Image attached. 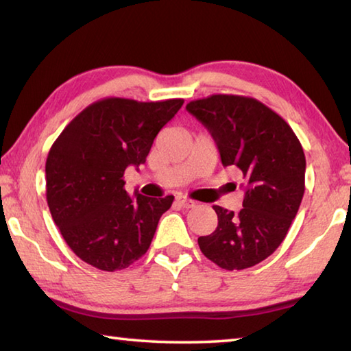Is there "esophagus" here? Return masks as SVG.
Returning a JSON list of instances; mask_svg holds the SVG:
<instances>
[{
    "label": "esophagus",
    "instance_id": "1",
    "mask_svg": "<svg viewBox=\"0 0 351 351\" xmlns=\"http://www.w3.org/2000/svg\"><path fill=\"white\" fill-rule=\"evenodd\" d=\"M176 203L180 204L181 207H184V209H192V207L197 206V203H195L193 199H190L187 197H182V195H180V197H176Z\"/></svg>",
    "mask_w": 351,
    "mask_h": 351
}]
</instances>
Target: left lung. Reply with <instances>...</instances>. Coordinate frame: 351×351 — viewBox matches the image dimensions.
<instances>
[{
  "label": "left lung",
  "mask_w": 351,
  "mask_h": 351,
  "mask_svg": "<svg viewBox=\"0 0 351 351\" xmlns=\"http://www.w3.org/2000/svg\"><path fill=\"white\" fill-rule=\"evenodd\" d=\"M186 110L215 141L224 167L243 173L239 213L213 206L218 226L199 237L201 252L219 268L246 269L280 246L305 192V154L283 119L258 100L215 94L193 100Z\"/></svg>",
  "instance_id": "1"
}]
</instances>
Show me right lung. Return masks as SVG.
Wrapping results in <instances>:
<instances>
[{
	"mask_svg": "<svg viewBox=\"0 0 351 351\" xmlns=\"http://www.w3.org/2000/svg\"><path fill=\"white\" fill-rule=\"evenodd\" d=\"M182 104L99 100L52 144L46 159L47 206L64 241L85 263L108 272L125 269L150 247L173 197H130L123 173L128 165L145 162L154 138Z\"/></svg>",
	"mask_w": 351,
	"mask_h": 351,
	"instance_id": "1",
	"label": "right lung"
}]
</instances>
